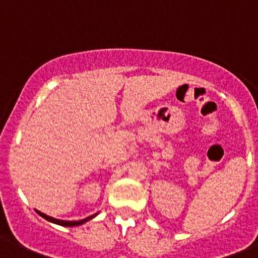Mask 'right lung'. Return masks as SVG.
<instances>
[{
	"mask_svg": "<svg viewBox=\"0 0 258 258\" xmlns=\"http://www.w3.org/2000/svg\"><path fill=\"white\" fill-rule=\"evenodd\" d=\"M35 211H37V213L39 214V215L42 216V218H44L45 220L50 221V223L58 224V225H62V227H79V225H81V224H85L86 221H89V220H91V219H94L96 215H98V214H99V213H96V214H94V215L89 216V218L81 219V220H72V221H71V220H61V219L52 218V216L45 215V214L40 213V211H38V210H35Z\"/></svg>",
	"mask_w": 258,
	"mask_h": 258,
	"instance_id": "1",
	"label": "right lung"
}]
</instances>
